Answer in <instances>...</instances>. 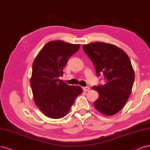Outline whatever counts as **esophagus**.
<instances>
[{"instance_id":"esophagus-1","label":"esophagus","mask_w":150,"mask_h":150,"mask_svg":"<svg viewBox=\"0 0 150 150\" xmlns=\"http://www.w3.org/2000/svg\"><path fill=\"white\" fill-rule=\"evenodd\" d=\"M83 90L85 91H89L90 90V88L89 86H86V87H83Z\"/></svg>"}]
</instances>
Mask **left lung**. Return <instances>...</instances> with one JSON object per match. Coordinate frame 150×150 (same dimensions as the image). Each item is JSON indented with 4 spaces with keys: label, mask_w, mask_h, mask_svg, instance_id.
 Wrapping results in <instances>:
<instances>
[{
    "label": "left lung",
    "mask_w": 150,
    "mask_h": 150,
    "mask_svg": "<svg viewBox=\"0 0 150 150\" xmlns=\"http://www.w3.org/2000/svg\"><path fill=\"white\" fill-rule=\"evenodd\" d=\"M93 62L97 76L104 74V85L93 86L99 93L94 106L99 112L110 116L123 108L131 94L135 73L127 54L114 44L103 42L83 46Z\"/></svg>",
    "instance_id": "obj_1"
}]
</instances>
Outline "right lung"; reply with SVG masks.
<instances>
[{
  "instance_id": "right-lung-1",
  "label": "right lung",
  "mask_w": 150,
  "mask_h": 150,
  "mask_svg": "<svg viewBox=\"0 0 150 150\" xmlns=\"http://www.w3.org/2000/svg\"><path fill=\"white\" fill-rule=\"evenodd\" d=\"M80 44L61 40L48 42L33 61L30 85L34 102L47 117L62 118L68 114L76 98L82 93L80 86L68 85L59 77L68 59Z\"/></svg>"
}]
</instances>
